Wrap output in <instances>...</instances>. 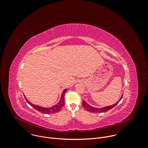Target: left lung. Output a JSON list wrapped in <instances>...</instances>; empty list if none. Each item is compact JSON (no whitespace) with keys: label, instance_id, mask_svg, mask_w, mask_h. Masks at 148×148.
I'll list each match as a JSON object with an SVG mask.
<instances>
[{"label":"left lung","instance_id":"left-lung-1","mask_svg":"<svg viewBox=\"0 0 148 148\" xmlns=\"http://www.w3.org/2000/svg\"><path fill=\"white\" fill-rule=\"evenodd\" d=\"M123 95L122 94L121 98H120V99L114 104L110 105V106H105V107H103L101 108H94L93 106H90V105H88L86 102L84 101V100L83 101V106H84V108H85V109L88 112H92V113H102V112H106L107 111H108L109 110L111 109L112 108H113V107H114L121 99L122 97H123Z\"/></svg>","mask_w":148,"mask_h":148}]
</instances>
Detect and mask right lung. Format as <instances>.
Segmentation results:
<instances>
[{
	"instance_id": "1",
	"label": "right lung",
	"mask_w": 148,
	"mask_h": 148,
	"mask_svg": "<svg viewBox=\"0 0 148 148\" xmlns=\"http://www.w3.org/2000/svg\"><path fill=\"white\" fill-rule=\"evenodd\" d=\"M66 90H67V89H65L64 90V91L62 92L60 101L56 105H54L52 107H50V108H44V107H42V106H38V105H34V104L32 103L31 102H29L27 99V98L25 97V95H24V97H25L27 102L31 106H32L34 109H35L38 111H39V112H41L42 113H44V114H51V113H56V112H59L61 110V109L64 106V101H65V100H64V96H65V94L66 93Z\"/></svg>"
}]
</instances>
